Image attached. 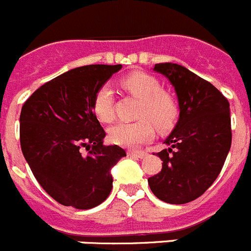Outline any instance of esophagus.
<instances>
[{
	"mask_svg": "<svg viewBox=\"0 0 251 251\" xmlns=\"http://www.w3.org/2000/svg\"><path fill=\"white\" fill-rule=\"evenodd\" d=\"M128 156H132V157H137V158H145L147 156V152L145 151H128L127 152Z\"/></svg>",
	"mask_w": 251,
	"mask_h": 251,
	"instance_id": "obj_1",
	"label": "esophagus"
}]
</instances>
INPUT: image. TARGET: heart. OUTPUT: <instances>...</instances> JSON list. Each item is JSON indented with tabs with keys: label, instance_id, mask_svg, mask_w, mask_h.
Wrapping results in <instances>:
<instances>
[{
	"label": "heart",
	"instance_id": "heart-1",
	"mask_svg": "<svg viewBox=\"0 0 251 251\" xmlns=\"http://www.w3.org/2000/svg\"><path fill=\"white\" fill-rule=\"evenodd\" d=\"M122 85L141 100L137 112V117L141 119L110 127L108 136L112 143L126 148H137L154 137V123L159 129H168L175 123L178 106L168 93L162 92L156 77L145 73H133L124 77ZM92 105L99 121L109 123L114 119L113 92L109 84H104L97 90Z\"/></svg>",
	"mask_w": 251,
	"mask_h": 251
}]
</instances>
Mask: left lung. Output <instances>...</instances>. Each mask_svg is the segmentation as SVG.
<instances>
[{"label": "left lung", "mask_w": 251, "mask_h": 251, "mask_svg": "<svg viewBox=\"0 0 251 251\" xmlns=\"http://www.w3.org/2000/svg\"><path fill=\"white\" fill-rule=\"evenodd\" d=\"M153 70L168 79L178 100L179 115L158 152V175L148 178L151 191L174 205L196 200L214 183L231 147L230 104L211 83L174 63Z\"/></svg>", "instance_id": "8db88e82"}]
</instances>
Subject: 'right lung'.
<instances>
[{"label": "right lung", "instance_id": "obj_1", "mask_svg": "<svg viewBox=\"0 0 251 251\" xmlns=\"http://www.w3.org/2000/svg\"><path fill=\"white\" fill-rule=\"evenodd\" d=\"M121 69L99 64L72 69L40 86L22 105L24 157L37 182L61 205L93 208L112 191L110 171L127 154L118 146L103 145L105 132L92 104L97 90Z\"/></svg>", "mask_w": 251, "mask_h": 251}]
</instances>
